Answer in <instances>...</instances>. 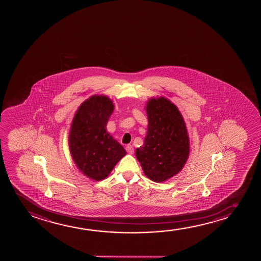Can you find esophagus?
I'll use <instances>...</instances> for the list:
<instances>
[{"label": "esophagus", "instance_id": "34e87169", "mask_svg": "<svg viewBox=\"0 0 261 261\" xmlns=\"http://www.w3.org/2000/svg\"><path fill=\"white\" fill-rule=\"evenodd\" d=\"M125 150H126V151H127L129 154L134 153V147H133L132 145H127V146L125 147Z\"/></svg>", "mask_w": 261, "mask_h": 261}]
</instances>
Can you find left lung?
I'll use <instances>...</instances> for the list:
<instances>
[{"instance_id":"obj_1","label":"left lung","mask_w":261,"mask_h":261,"mask_svg":"<svg viewBox=\"0 0 261 261\" xmlns=\"http://www.w3.org/2000/svg\"><path fill=\"white\" fill-rule=\"evenodd\" d=\"M148 128L136 155L148 178L164 182L181 171L189 156V137L178 109L161 97L146 107Z\"/></svg>"}]
</instances>
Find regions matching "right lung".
I'll return each instance as SVG.
<instances>
[{"instance_id": "1", "label": "right lung", "mask_w": 261, "mask_h": 261, "mask_svg": "<svg viewBox=\"0 0 261 261\" xmlns=\"http://www.w3.org/2000/svg\"><path fill=\"white\" fill-rule=\"evenodd\" d=\"M113 110L114 105L108 97H91L81 104L72 122L69 133L72 158L79 170L95 181L106 178L126 154L106 129Z\"/></svg>"}]
</instances>
